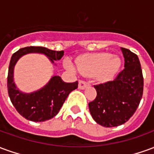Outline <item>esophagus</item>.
Here are the masks:
<instances>
[{"label": "esophagus", "instance_id": "34e87169", "mask_svg": "<svg viewBox=\"0 0 154 154\" xmlns=\"http://www.w3.org/2000/svg\"><path fill=\"white\" fill-rule=\"evenodd\" d=\"M88 86H89V83H88V82H87L86 81H83V80L79 81V85H78L79 89L83 90V89H85V88H86L87 87H88Z\"/></svg>", "mask_w": 154, "mask_h": 154}]
</instances>
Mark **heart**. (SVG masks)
I'll use <instances>...</instances> for the list:
<instances>
[{"label":"heart","instance_id":"obj_1","mask_svg":"<svg viewBox=\"0 0 154 154\" xmlns=\"http://www.w3.org/2000/svg\"><path fill=\"white\" fill-rule=\"evenodd\" d=\"M76 65L83 75L94 76L97 74L101 80H109L119 70L120 60L108 53H99L82 56L76 61ZM66 67L72 69V66L69 61L66 62Z\"/></svg>","mask_w":154,"mask_h":154}]
</instances>
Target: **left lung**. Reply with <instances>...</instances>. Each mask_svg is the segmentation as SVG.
I'll list each match as a JSON object with an SVG mask.
<instances>
[{
    "instance_id": "left-lung-1",
    "label": "left lung",
    "mask_w": 154,
    "mask_h": 154,
    "mask_svg": "<svg viewBox=\"0 0 154 154\" xmlns=\"http://www.w3.org/2000/svg\"><path fill=\"white\" fill-rule=\"evenodd\" d=\"M125 68L113 81L95 85L97 97L88 104L94 120L104 127H116L127 122L142 99L143 77L135 54L121 48Z\"/></svg>"
}]
</instances>
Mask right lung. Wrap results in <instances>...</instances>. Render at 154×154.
I'll return each instance as SVG.
<instances>
[{"mask_svg":"<svg viewBox=\"0 0 154 154\" xmlns=\"http://www.w3.org/2000/svg\"><path fill=\"white\" fill-rule=\"evenodd\" d=\"M29 53L44 54L54 63V61L60 60L64 52L51 50L44 47H25L15 52L10 62L7 89L11 103L18 113L26 119L34 122H42L52 119L59 112L67 96L71 91L77 88L78 82L67 83L60 77L54 76L40 90L32 93H23L14 82V67L20 57Z\"/></svg>","mask_w":154,"mask_h":154,"instance_id":"right-lung-1","label":"right lung"}]
</instances>
